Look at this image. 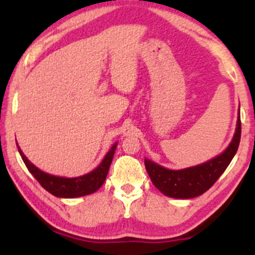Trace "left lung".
Here are the masks:
<instances>
[{
    "label": "left lung",
    "mask_w": 255,
    "mask_h": 255,
    "mask_svg": "<svg viewBox=\"0 0 255 255\" xmlns=\"http://www.w3.org/2000/svg\"><path fill=\"white\" fill-rule=\"evenodd\" d=\"M241 139V120L236 124L233 140L223 153L207 160L206 163L181 170H170L145 159V166L152 183L166 197L176 199H192L204 194L225 171L235 156Z\"/></svg>",
    "instance_id": "8db88e82"
}]
</instances>
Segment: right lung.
Returning a JSON list of instances; mask_svg holds the SVG:
<instances>
[{
  "instance_id": "add662e5",
  "label": "right lung",
  "mask_w": 255,
  "mask_h": 255,
  "mask_svg": "<svg viewBox=\"0 0 255 255\" xmlns=\"http://www.w3.org/2000/svg\"><path fill=\"white\" fill-rule=\"evenodd\" d=\"M16 146L20 156H21L22 160H24L26 166H27L28 171L33 175L34 178L40 183V186L44 189H46L52 195L58 198H78L92 194V193H95L101 188L102 184L104 183L105 178H107L118 142H115V144L111 146L109 152L105 154L104 159L102 160L101 164L95 170H92L86 175H83V176L72 178L54 176V175L46 174V172L39 170L36 165L32 164L30 160L26 158L22 151L20 150L17 142Z\"/></svg>"
}]
</instances>
